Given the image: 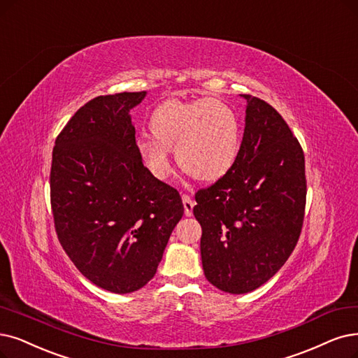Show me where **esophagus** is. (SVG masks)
Wrapping results in <instances>:
<instances>
[{
    "mask_svg": "<svg viewBox=\"0 0 358 358\" xmlns=\"http://www.w3.org/2000/svg\"><path fill=\"white\" fill-rule=\"evenodd\" d=\"M182 201H183V207H185V214H187V216H192V210H194V204H195L192 201V198L187 194H183Z\"/></svg>",
    "mask_w": 358,
    "mask_h": 358,
    "instance_id": "1",
    "label": "esophagus"
}]
</instances>
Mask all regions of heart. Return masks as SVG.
<instances>
[{
  "mask_svg": "<svg viewBox=\"0 0 358 358\" xmlns=\"http://www.w3.org/2000/svg\"><path fill=\"white\" fill-rule=\"evenodd\" d=\"M150 131L154 139H139L138 154L157 179L170 175L173 148L182 170L201 182L226 175L241 148L238 114L217 98L164 101L152 111Z\"/></svg>",
  "mask_w": 358,
  "mask_h": 358,
  "instance_id": "heart-1",
  "label": "heart"
}]
</instances>
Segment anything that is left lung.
<instances>
[{"instance_id": "left-lung-1", "label": "left lung", "mask_w": 358, "mask_h": 358, "mask_svg": "<svg viewBox=\"0 0 358 358\" xmlns=\"http://www.w3.org/2000/svg\"><path fill=\"white\" fill-rule=\"evenodd\" d=\"M247 99L238 159L219 180L195 194L203 227L207 280L229 294L266 283L292 254L304 222V152L280 114L263 99Z\"/></svg>"}]
</instances>
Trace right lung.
<instances>
[{
	"instance_id": "1",
	"label": "right lung",
	"mask_w": 358,
	"mask_h": 358,
	"mask_svg": "<svg viewBox=\"0 0 358 358\" xmlns=\"http://www.w3.org/2000/svg\"><path fill=\"white\" fill-rule=\"evenodd\" d=\"M147 92L101 95L80 107L55 139L50 173L57 236L96 287L129 294L155 275L183 216L179 192L138 154L131 108Z\"/></svg>"
}]
</instances>
